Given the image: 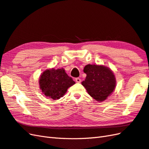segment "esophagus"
<instances>
[{"instance_id":"34e87169","label":"esophagus","mask_w":149,"mask_h":149,"mask_svg":"<svg viewBox=\"0 0 149 149\" xmlns=\"http://www.w3.org/2000/svg\"><path fill=\"white\" fill-rule=\"evenodd\" d=\"M75 81H76V82H77V83H80L81 82V79L79 77H77L75 79Z\"/></svg>"}]
</instances>
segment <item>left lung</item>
<instances>
[{"label": "left lung", "mask_w": 149, "mask_h": 149, "mask_svg": "<svg viewBox=\"0 0 149 149\" xmlns=\"http://www.w3.org/2000/svg\"><path fill=\"white\" fill-rule=\"evenodd\" d=\"M86 74L82 85L92 98L98 102L105 100L116 87V78L112 70L105 66L87 65L84 68Z\"/></svg>", "instance_id": "1"}]
</instances>
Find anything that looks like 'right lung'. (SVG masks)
Masks as SVG:
<instances>
[{"mask_svg":"<svg viewBox=\"0 0 149 149\" xmlns=\"http://www.w3.org/2000/svg\"><path fill=\"white\" fill-rule=\"evenodd\" d=\"M75 83L63 68L46 70L39 79L40 88L44 95L54 100L62 97L67 89Z\"/></svg>","mask_w":149,"mask_h":149,"instance_id":"right-lung-1","label":"right lung"}]
</instances>
